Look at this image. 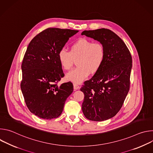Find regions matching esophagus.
Listing matches in <instances>:
<instances>
[{"instance_id": "esophagus-1", "label": "esophagus", "mask_w": 153, "mask_h": 153, "mask_svg": "<svg viewBox=\"0 0 153 153\" xmlns=\"http://www.w3.org/2000/svg\"><path fill=\"white\" fill-rule=\"evenodd\" d=\"M73 87H74V90H79V88H80V86L78 85H77V84H76V83H74L73 84Z\"/></svg>"}]
</instances>
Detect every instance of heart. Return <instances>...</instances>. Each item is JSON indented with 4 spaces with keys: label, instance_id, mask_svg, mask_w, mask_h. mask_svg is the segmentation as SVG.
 <instances>
[{
    "label": "heart",
    "instance_id": "obj_1",
    "mask_svg": "<svg viewBox=\"0 0 153 153\" xmlns=\"http://www.w3.org/2000/svg\"><path fill=\"white\" fill-rule=\"evenodd\" d=\"M58 59L62 67L69 70L74 59L77 67L68 72L67 80L74 83H81L90 74L96 73L102 67L105 59V51L102 43L82 38L74 42L70 51L62 48L58 52Z\"/></svg>",
    "mask_w": 153,
    "mask_h": 153
}]
</instances>
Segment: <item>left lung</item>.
<instances>
[{
	"mask_svg": "<svg viewBox=\"0 0 153 153\" xmlns=\"http://www.w3.org/2000/svg\"><path fill=\"white\" fill-rule=\"evenodd\" d=\"M82 35L103 45L105 59L100 69L80 88L82 111L86 119L103 121L119 111L129 90L132 57L124 42L110 30L84 31Z\"/></svg>",
	"mask_w": 153,
	"mask_h": 153,
	"instance_id": "obj_1",
	"label": "left lung"
}]
</instances>
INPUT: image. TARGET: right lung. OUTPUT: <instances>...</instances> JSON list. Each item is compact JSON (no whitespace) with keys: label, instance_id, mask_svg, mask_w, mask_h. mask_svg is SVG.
Instances as JSON below:
<instances>
[{"label":"right lung","instance_id":"add662e5","mask_svg":"<svg viewBox=\"0 0 153 153\" xmlns=\"http://www.w3.org/2000/svg\"><path fill=\"white\" fill-rule=\"evenodd\" d=\"M77 30L49 28L36 35L24 55L20 88L31 113L43 119L58 117L73 91L71 82H57L64 76L58 52Z\"/></svg>","mask_w":153,"mask_h":153}]
</instances>
